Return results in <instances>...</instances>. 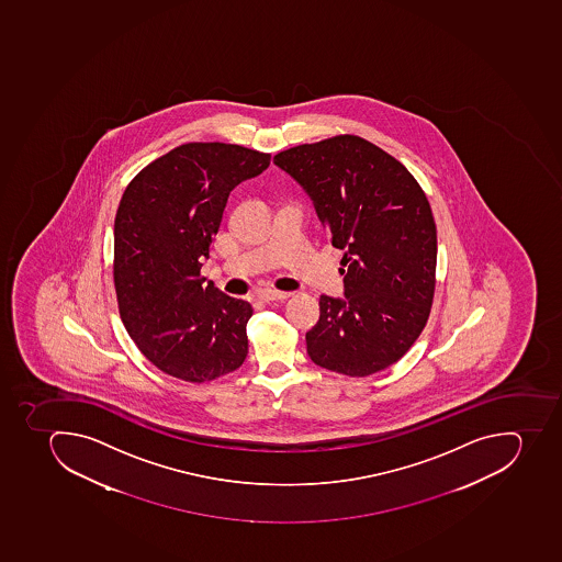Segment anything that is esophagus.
<instances>
[{
  "label": "esophagus",
  "instance_id": "34e87169",
  "mask_svg": "<svg viewBox=\"0 0 562 562\" xmlns=\"http://www.w3.org/2000/svg\"><path fill=\"white\" fill-rule=\"evenodd\" d=\"M290 297V293L288 292H281V290H270V288H267V290H261V292H258V299L263 302H270V301H283V299Z\"/></svg>",
  "mask_w": 562,
  "mask_h": 562
}]
</instances>
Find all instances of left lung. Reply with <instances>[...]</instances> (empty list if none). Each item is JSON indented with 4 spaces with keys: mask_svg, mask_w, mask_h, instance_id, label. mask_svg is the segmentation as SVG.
<instances>
[{
    "mask_svg": "<svg viewBox=\"0 0 562 562\" xmlns=\"http://www.w3.org/2000/svg\"><path fill=\"white\" fill-rule=\"evenodd\" d=\"M274 164L306 190L344 250L345 299L322 295L307 355L349 378L392 367L418 340L435 299L438 235L420 183L358 135L290 147Z\"/></svg>",
    "mask_w": 562,
    "mask_h": 562,
    "instance_id": "1",
    "label": "left lung"
}]
</instances>
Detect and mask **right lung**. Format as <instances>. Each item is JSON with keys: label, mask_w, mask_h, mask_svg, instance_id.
<instances>
[{"label": "right lung", "mask_w": 562, "mask_h": 562, "mask_svg": "<svg viewBox=\"0 0 562 562\" xmlns=\"http://www.w3.org/2000/svg\"><path fill=\"white\" fill-rule=\"evenodd\" d=\"M269 164V153L249 147L189 142L124 190L114 224L119 313L142 355L167 375L201 384L246 361L252 306L204 283L201 260L229 192Z\"/></svg>", "instance_id": "right-lung-1"}]
</instances>
